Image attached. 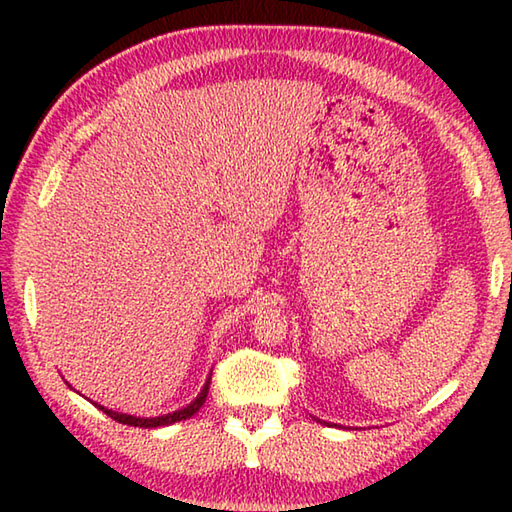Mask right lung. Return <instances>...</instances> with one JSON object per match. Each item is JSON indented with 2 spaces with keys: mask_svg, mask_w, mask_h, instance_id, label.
Returning <instances> with one entry per match:
<instances>
[{
  "mask_svg": "<svg viewBox=\"0 0 512 512\" xmlns=\"http://www.w3.org/2000/svg\"><path fill=\"white\" fill-rule=\"evenodd\" d=\"M209 383H211V380H209ZM209 383L204 385V389L200 391V396L195 398L189 407H184V409H180V411H173V413H167V416H158V418H136V416H127V413H118V411H112V409H105V407H101V405H96V402H94V405L99 407L101 411H105L107 416H110L112 420L129 424V427H145V429L167 427V424H171V422L187 420V418L193 416V413L200 411V407L204 405V400H206V394H209Z\"/></svg>",
  "mask_w": 512,
  "mask_h": 512,
  "instance_id": "right-lung-1",
  "label": "right lung"
}]
</instances>
